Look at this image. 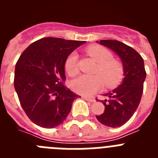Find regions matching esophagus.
<instances>
[{
    "label": "esophagus",
    "instance_id": "34e87169",
    "mask_svg": "<svg viewBox=\"0 0 158 158\" xmlns=\"http://www.w3.org/2000/svg\"><path fill=\"white\" fill-rule=\"evenodd\" d=\"M84 99H85L86 100H88V101L91 102V103H94V102H96V100H95L94 98H92V97H88V96H82Z\"/></svg>",
    "mask_w": 158,
    "mask_h": 158
}]
</instances>
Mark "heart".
<instances>
[{
    "label": "heart",
    "instance_id": "obj_1",
    "mask_svg": "<svg viewBox=\"0 0 158 158\" xmlns=\"http://www.w3.org/2000/svg\"><path fill=\"white\" fill-rule=\"evenodd\" d=\"M87 51L99 63L95 70V73L99 74H83L77 77L70 82L71 89L77 93L89 96L99 91L104 81L107 87L116 85L123 76L122 64L113 59L112 54L104 47L91 46ZM77 60L78 54L76 51H73L65 60V71L70 76L78 73Z\"/></svg>",
    "mask_w": 158,
    "mask_h": 158
}]
</instances>
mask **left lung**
<instances>
[{"label": "left lung", "mask_w": 158, "mask_h": 158, "mask_svg": "<svg viewBox=\"0 0 158 158\" xmlns=\"http://www.w3.org/2000/svg\"><path fill=\"white\" fill-rule=\"evenodd\" d=\"M98 43L99 41H96ZM100 44L111 49L120 58L124 77L121 85L104 96V111L96 115L104 126L118 127L126 123L137 110L142 98L146 80L144 61L135 49L117 40H100Z\"/></svg>", "instance_id": "8db88e82"}]
</instances>
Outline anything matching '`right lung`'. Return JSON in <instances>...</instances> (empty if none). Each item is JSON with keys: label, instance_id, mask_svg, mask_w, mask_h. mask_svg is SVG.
Listing matches in <instances>:
<instances>
[{"label": "right lung", "instance_id": "obj_1", "mask_svg": "<svg viewBox=\"0 0 158 158\" xmlns=\"http://www.w3.org/2000/svg\"><path fill=\"white\" fill-rule=\"evenodd\" d=\"M85 43L46 37L22 53L15 68L14 87L31 121L43 128L63 123L80 97L63 85L67 57Z\"/></svg>", "mask_w": 158, "mask_h": 158}]
</instances>
